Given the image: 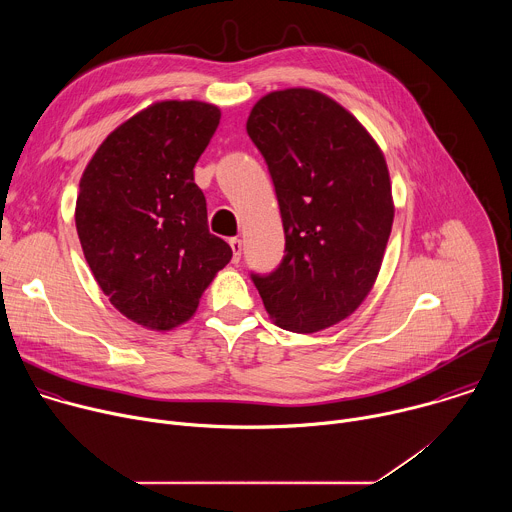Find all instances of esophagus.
<instances>
[{"instance_id": "esophagus-1", "label": "esophagus", "mask_w": 512, "mask_h": 512, "mask_svg": "<svg viewBox=\"0 0 512 512\" xmlns=\"http://www.w3.org/2000/svg\"><path fill=\"white\" fill-rule=\"evenodd\" d=\"M229 245H231V249H233V263H239V261H241V251H243L241 239L233 237V239H229Z\"/></svg>"}]
</instances>
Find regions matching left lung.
I'll return each instance as SVG.
<instances>
[{"label":"left lung","mask_w":512,"mask_h":512,"mask_svg":"<svg viewBox=\"0 0 512 512\" xmlns=\"http://www.w3.org/2000/svg\"><path fill=\"white\" fill-rule=\"evenodd\" d=\"M247 133L271 174L285 255L251 273L267 314L312 334L348 318L371 291L393 227L383 152L354 115L312 89L265 95Z\"/></svg>","instance_id":"left-lung-1"}]
</instances>
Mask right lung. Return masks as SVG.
Instances as JSON below:
<instances>
[{
    "label": "right lung",
    "mask_w": 512,
    "mask_h": 512,
    "mask_svg": "<svg viewBox=\"0 0 512 512\" xmlns=\"http://www.w3.org/2000/svg\"><path fill=\"white\" fill-rule=\"evenodd\" d=\"M221 111L162 101L139 111L99 145L81 178L77 233L109 302L150 330H172L233 257L206 227L194 166Z\"/></svg>",
    "instance_id": "1"
}]
</instances>
